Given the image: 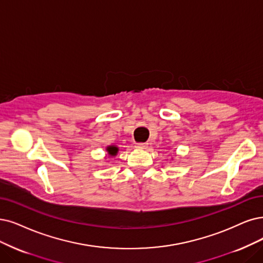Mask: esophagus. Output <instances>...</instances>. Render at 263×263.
<instances>
[{"label": "esophagus", "mask_w": 263, "mask_h": 263, "mask_svg": "<svg viewBox=\"0 0 263 263\" xmlns=\"http://www.w3.org/2000/svg\"><path fill=\"white\" fill-rule=\"evenodd\" d=\"M137 147L140 149H146L147 144L146 143H137Z\"/></svg>", "instance_id": "obj_1"}]
</instances>
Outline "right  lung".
I'll return each mask as SVG.
<instances>
[{
  "instance_id": "right-lung-1",
  "label": "right lung",
  "mask_w": 263,
  "mask_h": 263,
  "mask_svg": "<svg viewBox=\"0 0 263 263\" xmlns=\"http://www.w3.org/2000/svg\"><path fill=\"white\" fill-rule=\"evenodd\" d=\"M106 151H107V154H108L109 157H115L119 152V147L116 146V145H109V146L106 147Z\"/></svg>"
}]
</instances>
